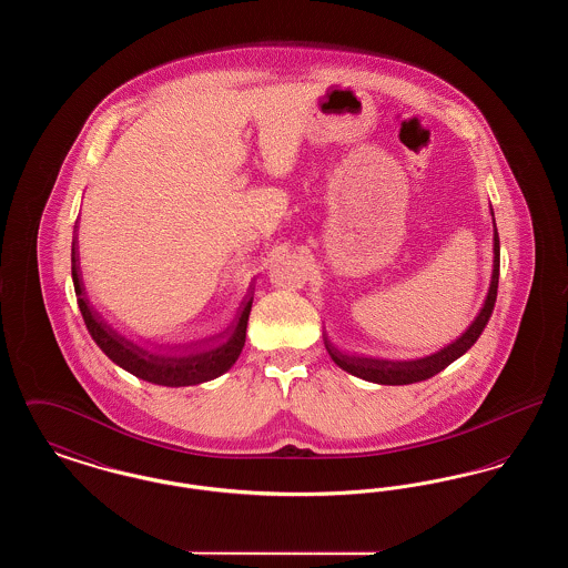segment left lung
Instances as JSON below:
<instances>
[{"label": "left lung", "mask_w": 568, "mask_h": 568, "mask_svg": "<svg viewBox=\"0 0 568 568\" xmlns=\"http://www.w3.org/2000/svg\"><path fill=\"white\" fill-rule=\"evenodd\" d=\"M491 219H494V213H491ZM498 274H500V241H498V230H496V221H494V268H491V281H489L486 302H484L479 315L475 317V322L468 325V329L452 345L443 347L440 352L433 353V355H426L419 359H408V362L347 355V353L338 352L327 341V336H325V349L343 371H347L353 377L364 378V381L378 383V385H408V383H419V381L434 377L440 371H445L452 362H456L459 355L468 352L477 343L481 332L486 329L494 304H496V294H498Z\"/></svg>", "instance_id": "1"}]
</instances>
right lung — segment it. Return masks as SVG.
I'll list each match as a JSON object with an SVG mask.
<instances>
[{"mask_svg": "<svg viewBox=\"0 0 568 568\" xmlns=\"http://www.w3.org/2000/svg\"><path fill=\"white\" fill-rule=\"evenodd\" d=\"M72 281H74V292L79 300L82 320H84L89 334L98 343V347L106 353L116 366H121L123 371L132 373L134 377L142 378V381L165 385V387L197 385V383H204V381H211V378L221 377L223 373H227L243 352L246 322H248L253 297H248L244 302L236 325L227 327L223 334L211 338V341H223L221 345L213 343L209 349L202 347L204 343H197L201 345L200 348L195 343L183 345V347L179 345V347H172V353L163 355V353L142 349L140 345H135L134 341H128L114 327H110L109 322L93 308V304L84 294V285H82L77 239L72 243Z\"/></svg>", "mask_w": 568, "mask_h": 568, "instance_id": "obj_1", "label": "right lung"}]
</instances>
